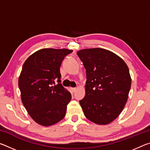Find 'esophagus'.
I'll return each mask as SVG.
<instances>
[{
  "label": "esophagus",
  "instance_id": "obj_1",
  "mask_svg": "<svg viewBox=\"0 0 150 150\" xmlns=\"http://www.w3.org/2000/svg\"><path fill=\"white\" fill-rule=\"evenodd\" d=\"M71 91H72V92H73L74 93L75 91H76V89H77V88H76L75 87H74V88H71Z\"/></svg>",
  "mask_w": 150,
  "mask_h": 150
}]
</instances>
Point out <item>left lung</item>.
Listing matches in <instances>:
<instances>
[{"instance_id": "1", "label": "left lung", "mask_w": 150, "mask_h": 150, "mask_svg": "<svg viewBox=\"0 0 150 150\" xmlns=\"http://www.w3.org/2000/svg\"><path fill=\"white\" fill-rule=\"evenodd\" d=\"M77 54L86 69L85 96L79 100L86 118L107 124L118 117L128 97L131 77L126 63L101 48L85 49Z\"/></svg>"}]
</instances>
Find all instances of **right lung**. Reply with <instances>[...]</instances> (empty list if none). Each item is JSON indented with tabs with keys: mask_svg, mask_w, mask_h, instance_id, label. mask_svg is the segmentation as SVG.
Listing matches in <instances>:
<instances>
[{
	"mask_svg": "<svg viewBox=\"0 0 150 150\" xmlns=\"http://www.w3.org/2000/svg\"><path fill=\"white\" fill-rule=\"evenodd\" d=\"M72 50L42 49L24 62L18 79L22 102L33 120L48 126L65 117L71 95L61 84L60 66ZM57 80L58 85L52 87Z\"/></svg>",
	"mask_w": 150,
	"mask_h": 150,
	"instance_id": "1",
	"label": "right lung"
}]
</instances>
